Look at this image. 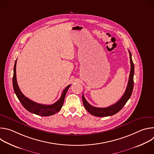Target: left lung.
I'll return each instance as SVG.
<instances>
[{"label": "left lung", "instance_id": "left-lung-1", "mask_svg": "<svg viewBox=\"0 0 154 154\" xmlns=\"http://www.w3.org/2000/svg\"><path fill=\"white\" fill-rule=\"evenodd\" d=\"M130 54V72L129 75V79L127 88L122 97L115 104L109 106L106 108H98L95 107L90 105L86 101L84 96H82V101L83 105L86 110L93 116L97 117H105L112 116L119 112L122 108L124 106L128 100L130 99L131 94H132L134 89V64L131 59V54L128 51Z\"/></svg>", "mask_w": 154, "mask_h": 154}]
</instances>
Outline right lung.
Masks as SVG:
<instances>
[{
	"mask_svg": "<svg viewBox=\"0 0 154 154\" xmlns=\"http://www.w3.org/2000/svg\"><path fill=\"white\" fill-rule=\"evenodd\" d=\"M16 61L17 60L15 61L14 66V73H13V86L14 93L18 98L20 102L22 105L29 112L39 115L42 116H49L55 114L56 113L58 112L60 109L61 108L64 100V97L66 93L70 87L71 85H69L65 88V89L63 90L60 98L54 103L52 105H43L38 103L32 101V100L29 99V98L26 97L20 90L19 88L17 85V80H16Z\"/></svg>",
	"mask_w": 154,
	"mask_h": 154,
	"instance_id": "right-lung-1",
	"label": "right lung"
}]
</instances>
